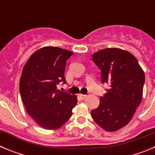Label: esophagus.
Returning <instances> with one entry per match:
<instances>
[{"instance_id":"esophagus-1","label":"esophagus","mask_w":155,"mask_h":155,"mask_svg":"<svg viewBox=\"0 0 155 155\" xmlns=\"http://www.w3.org/2000/svg\"><path fill=\"white\" fill-rule=\"evenodd\" d=\"M79 96H80L81 98H82V99H84V98H85L86 97H87V95H86V94H79Z\"/></svg>"}]
</instances>
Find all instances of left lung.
<instances>
[{
	"mask_svg": "<svg viewBox=\"0 0 155 155\" xmlns=\"http://www.w3.org/2000/svg\"><path fill=\"white\" fill-rule=\"evenodd\" d=\"M92 61L101 71L102 83L109 84V89L100 97L91 117L105 130H118L129 124L141 102L144 72L136 57L118 48L96 52Z\"/></svg>",
	"mask_w": 155,
	"mask_h": 155,
	"instance_id": "1",
	"label": "left lung"
}]
</instances>
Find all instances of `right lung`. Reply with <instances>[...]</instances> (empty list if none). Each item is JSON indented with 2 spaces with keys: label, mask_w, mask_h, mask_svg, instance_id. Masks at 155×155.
<instances>
[{
  "label": "right lung",
  "mask_w": 155,
  "mask_h": 155,
  "mask_svg": "<svg viewBox=\"0 0 155 155\" xmlns=\"http://www.w3.org/2000/svg\"><path fill=\"white\" fill-rule=\"evenodd\" d=\"M73 52L54 46L42 47L29 57L22 70L19 90L27 113L38 125L56 130L71 118L78 99L57 90L64 77L66 61Z\"/></svg>",
  "instance_id": "1"
}]
</instances>
